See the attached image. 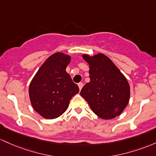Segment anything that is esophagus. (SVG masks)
I'll return each instance as SVG.
<instances>
[{"label":"esophagus","mask_w":156,"mask_h":156,"mask_svg":"<svg viewBox=\"0 0 156 156\" xmlns=\"http://www.w3.org/2000/svg\"><path fill=\"white\" fill-rule=\"evenodd\" d=\"M78 86H79V88H80V90H81L83 87V83H78Z\"/></svg>","instance_id":"34e87169"}]
</instances>
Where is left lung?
<instances>
[{
  "label": "left lung",
  "mask_w": 156,
  "mask_h": 156,
  "mask_svg": "<svg viewBox=\"0 0 156 156\" xmlns=\"http://www.w3.org/2000/svg\"><path fill=\"white\" fill-rule=\"evenodd\" d=\"M83 57L89 64L90 80L82 88L80 95L100 118L111 119L119 116L130 99L127 79L103 54Z\"/></svg>",
  "instance_id": "1"
}]
</instances>
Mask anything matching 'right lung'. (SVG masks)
I'll use <instances>...</instances> for the list:
<instances>
[{
    "label": "right lung",
    "mask_w": 156,
    "mask_h": 156,
    "mask_svg": "<svg viewBox=\"0 0 156 156\" xmlns=\"http://www.w3.org/2000/svg\"><path fill=\"white\" fill-rule=\"evenodd\" d=\"M71 57L62 53L50 56L38 70L29 85L31 103L45 119L59 117L67 110L70 100L79 93V87L66 69Z\"/></svg>",
    "instance_id": "1"
}]
</instances>
